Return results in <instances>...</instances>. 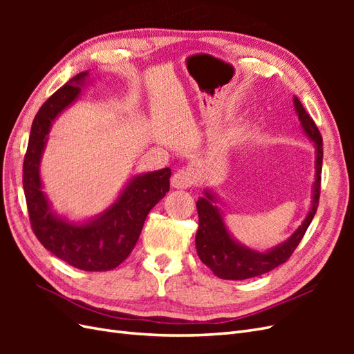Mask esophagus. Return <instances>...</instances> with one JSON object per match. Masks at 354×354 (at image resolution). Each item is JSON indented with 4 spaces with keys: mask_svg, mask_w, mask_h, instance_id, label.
Listing matches in <instances>:
<instances>
[{
    "mask_svg": "<svg viewBox=\"0 0 354 354\" xmlns=\"http://www.w3.org/2000/svg\"><path fill=\"white\" fill-rule=\"evenodd\" d=\"M195 183V173L192 169H178L171 178V186L176 189H187Z\"/></svg>",
    "mask_w": 354,
    "mask_h": 354,
    "instance_id": "esophagus-1",
    "label": "esophagus"
}]
</instances>
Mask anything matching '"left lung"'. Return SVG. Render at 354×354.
<instances>
[{
    "mask_svg": "<svg viewBox=\"0 0 354 354\" xmlns=\"http://www.w3.org/2000/svg\"><path fill=\"white\" fill-rule=\"evenodd\" d=\"M294 106L304 133L316 145V180L313 187L312 207H310V211L301 226L294 232L292 236L286 242L274 246L273 250L267 252H257L238 243L230 236L218 208L214 205L216 198H214L209 190H203L205 196L199 198L196 202L199 216V227L195 239L196 252L201 261L209 267L212 273L220 277V279H250V277L270 272L276 269L277 266L288 261L298 243L301 242L307 227L310 226L317 211L320 196V174H322L324 159L322 136H320L319 128L312 120V116L306 112L298 97H294Z\"/></svg>",
    "mask_w": 354,
    "mask_h": 354,
    "instance_id": "1",
    "label": "left lung"
}]
</instances>
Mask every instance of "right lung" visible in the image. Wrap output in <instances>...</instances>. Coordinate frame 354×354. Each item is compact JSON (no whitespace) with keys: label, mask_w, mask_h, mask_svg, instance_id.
I'll use <instances>...</instances> for the list:
<instances>
[{"label":"right lung","mask_w":354,"mask_h":354,"mask_svg":"<svg viewBox=\"0 0 354 354\" xmlns=\"http://www.w3.org/2000/svg\"><path fill=\"white\" fill-rule=\"evenodd\" d=\"M87 77L88 72L75 75L35 115L24 160V190L30 227L46 250L80 270L106 272L134 250L149 211L169 190L171 169L133 177L113 205L88 223H69L53 214L39 178L41 155L51 122L78 97Z\"/></svg>","instance_id":"right-lung-1"}]
</instances>
